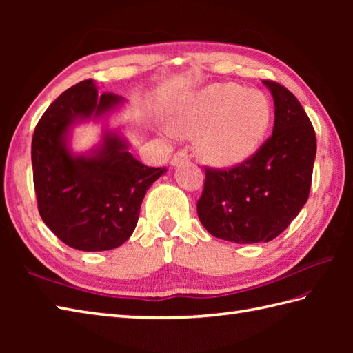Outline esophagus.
I'll use <instances>...</instances> for the list:
<instances>
[{
  "label": "esophagus",
  "mask_w": 353,
  "mask_h": 353,
  "mask_svg": "<svg viewBox=\"0 0 353 353\" xmlns=\"http://www.w3.org/2000/svg\"><path fill=\"white\" fill-rule=\"evenodd\" d=\"M183 161H186V153H183V152H179V153H176L174 156L171 157L170 165H171V167H177V165H179V163H182Z\"/></svg>",
  "instance_id": "esophagus-1"
}]
</instances>
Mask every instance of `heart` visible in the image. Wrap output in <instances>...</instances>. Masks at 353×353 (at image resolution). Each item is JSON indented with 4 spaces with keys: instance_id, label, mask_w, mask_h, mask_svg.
Returning a JSON list of instances; mask_svg holds the SVG:
<instances>
[{
    "instance_id": "b5f03b06",
    "label": "heart",
    "mask_w": 353,
    "mask_h": 353,
    "mask_svg": "<svg viewBox=\"0 0 353 353\" xmlns=\"http://www.w3.org/2000/svg\"><path fill=\"white\" fill-rule=\"evenodd\" d=\"M273 121L265 94L236 83H212L168 103L165 132L196 137L200 159L234 168L258 152Z\"/></svg>"
}]
</instances>
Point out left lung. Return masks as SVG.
Masks as SVG:
<instances>
[{
	"instance_id": "1",
	"label": "left lung",
	"mask_w": 353,
	"mask_h": 353,
	"mask_svg": "<svg viewBox=\"0 0 353 353\" xmlns=\"http://www.w3.org/2000/svg\"><path fill=\"white\" fill-rule=\"evenodd\" d=\"M262 83L274 101V127L259 152L232 170H206L197 201L203 228L236 244L272 241L288 228L310 196L316 133L287 88Z\"/></svg>"
}]
</instances>
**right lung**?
I'll return each instance as SVG.
<instances>
[{
	"label": "right lung",
	"instance_id": "obj_1",
	"mask_svg": "<svg viewBox=\"0 0 353 353\" xmlns=\"http://www.w3.org/2000/svg\"><path fill=\"white\" fill-rule=\"evenodd\" d=\"M125 99L99 94L94 80L66 89L37 123L32 141L33 182L43 223L59 239L83 252L112 250L133 234L139 209L165 168L141 163L114 117ZM92 121L101 141L86 152L72 148V129Z\"/></svg>",
	"mask_w": 353,
	"mask_h": 353
}]
</instances>
